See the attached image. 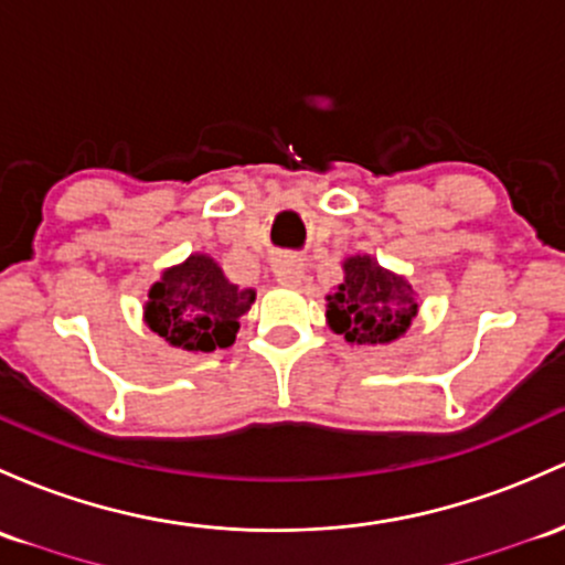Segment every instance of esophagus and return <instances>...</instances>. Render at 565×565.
Instances as JSON below:
<instances>
[{
	"label": "esophagus",
	"mask_w": 565,
	"mask_h": 565,
	"mask_svg": "<svg viewBox=\"0 0 565 565\" xmlns=\"http://www.w3.org/2000/svg\"><path fill=\"white\" fill-rule=\"evenodd\" d=\"M275 280L280 285H288V288H294V285H299L305 280V264H301L299 258H277L275 260Z\"/></svg>",
	"instance_id": "esophagus-1"
}]
</instances>
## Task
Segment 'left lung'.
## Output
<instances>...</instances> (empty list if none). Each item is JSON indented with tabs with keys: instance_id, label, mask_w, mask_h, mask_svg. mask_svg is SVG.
<instances>
[{
	"instance_id": "obj_1",
	"label": "left lung",
	"mask_w": 565,
	"mask_h": 565,
	"mask_svg": "<svg viewBox=\"0 0 565 565\" xmlns=\"http://www.w3.org/2000/svg\"><path fill=\"white\" fill-rule=\"evenodd\" d=\"M344 280L326 296V323L348 344H391L417 315V294L398 271L369 253L342 260Z\"/></svg>"
}]
</instances>
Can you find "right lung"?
Returning a JSON list of instances; mask_svg holds the SVG:
<instances>
[{
    "mask_svg": "<svg viewBox=\"0 0 565 565\" xmlns=\"http://www.w3.org/2000/svg\"><path fill=\"white\" fill-rule=\"evenodd\" d=\"M256 301V290L228 282L207 253H191L183 264L167 266L150 285L142 307L145 326L163 342L188 353L232 348L239 318Z\"/></svg>",
    "mask_w": 565,
    "mask_h": 565,
    "instance_id": "right-lung-1",
    "label": "right lung"
}]
</instances>
